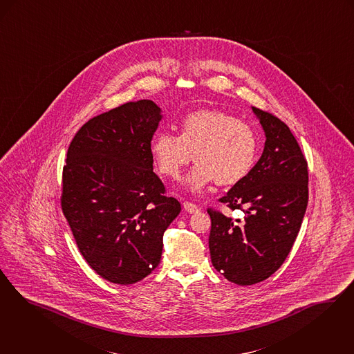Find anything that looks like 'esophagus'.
I'll use <instances>...</instances> for the list:
<instances>
[{"instance_id":"obj_1","label":"esophagus","mask_w":354,"mask_h":354,"mask_svg":"<svg viewBox=\"0 0 354 354\" xmlns=\"http://www.w3.org/2000/svg\"><path fill=\"white\" fill-rule=\"evenodd\" d=\"M183 208L188 213H196L198 212V207L194 203H189V201H184Z\"/></svg>"}]
</instances>
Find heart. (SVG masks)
I'll use <instances>...</instances> for the list:
<instances>
[{
    "instance_id": "b5f03b06",
    "label": "heart",
    "mask_w": 354,
    "mask_h": 354,
    "mask_svg": "<svg viewBox=\"0 0 354 354\" xmlns=\"http://www.w3.org/2000/svg\"><path fill=\"white\" fill-rule=\"evenodd\" d=\"M254 130L237 117L221 111H198L184 117L179 136L159 131L150 143L158 171L178 179L191 163H198L188 174L184 185L203 194L208 184L239 183L252 170L257 158Z\"/></svg>"
}]
</instances>
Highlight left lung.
Here are the masks:
<instances>
[{"label": "left lung", "instance_id": "1", "mask_svg": "<svg viewBox=\"0 0 354 354\" xmlns=\"http://www.w3.org/2000/svg\"><path fill=\"white\" fill-rule=\"evenodd\" d=\"M252 109L266 136L263 153L220 198L245 213L243 221L208 208L212 265L240 286L262 282L282 266L308 204V166L295 137L278 117Z\"/></svg>", "mask_w": 354, "mask_h": 354}]
</instances>
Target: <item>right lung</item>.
I'll list each match as a JSON object with an SVG mask.
<instances>
[{"instance_id": "obj_1", "label": "right lung", "mask_w": 354, "mask_h": 354, "mask_svg": "<svg viewBox=\"0 0 354 354\" xmlns=\"http://www.w3.org/2000/svg\"><path fill=\"white\" fill-rule=\"evenodd\" d=\"M160 112L151 100L127 102L85 122L67 151L62 209L88 265L115 284L154 271L182 209L153 171Z\"/></svg>"}]
</instances>
